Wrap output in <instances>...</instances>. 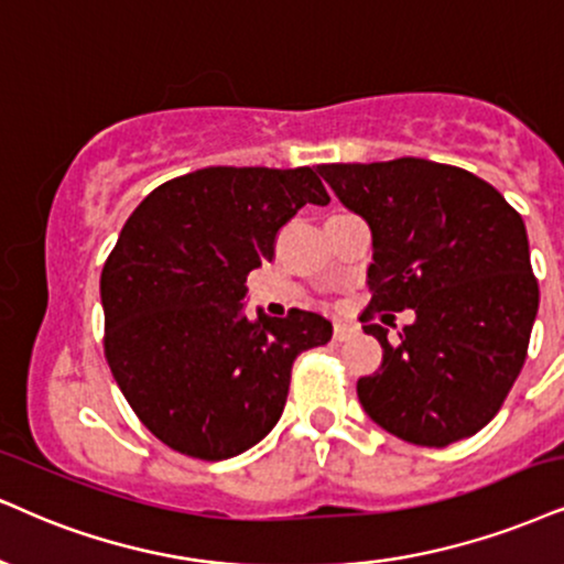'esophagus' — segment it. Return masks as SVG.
Instances as JSON below:
<instances>
[{"instance_id": "1", "label": "esophagus", "mask_w": 564, "mask_h": 564, "mask_svg": "<svg viewBox=\"0 0 564 564\" xmlns=\"http://www.w3.org/2000/svg\"><path fill=\"white\" fill-rule=\"evenodd\" d=\"M352 332H356V326H352V324L335 322V339H337V343H345L347 337H352Z\"/></svg>"}]
</instances>
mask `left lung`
<instances>
[{"mask_svg":"<svg viewBox=\"0 0 564 564\" xmlns=\"http://www.w3.org/2000/svg\"><path fill=\"white\" fill-rule=\"evenodd\" d=\"M318 175L373 238L360 322L384 356L358 379L360 405L421 447L474 436L516 384L536 322L523 217L486 180L429 159L322 164ZM405 307L416 322L389 340L372 314Z\"/></svg>","mask_w":564,"mask_h":564,"instance_id":"8db88e82","label":"left lung"}]
</instances>
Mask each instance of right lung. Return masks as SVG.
Wrapping results in <instances>:
<instances>
[{
	"instance_id": "obj_1",
	"label": "right lung",
	"mask_w": 564,
	"mask_h": 564,
	"mask_svg": "<svg viewBox=\"0 0 564 564\" xmlns=\"http://www.w3.org/2000/svg\"><path fill=\"white\" fill-rule=\"evenodd\" d=\"M329 193L311 166H206L159 185L101 271L104 356L159 442L227 460L280 421L295 358L332 339L311 311L242 314L246 280L276 232Z\"/></svg>"
}]
</instances>
